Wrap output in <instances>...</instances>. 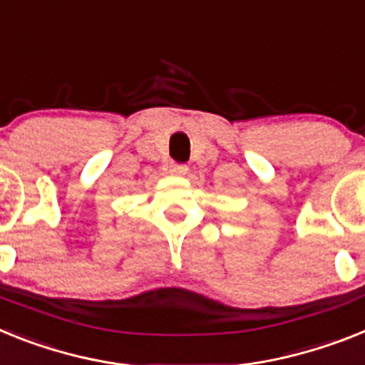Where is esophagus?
<instances>
[{
    "instance_id": "obj_1",
    "label": "esophagus",
    "mask_w": 365,
    "mask_h": 365,
    "mask_svg": "<svg viewBox=\"0 0 365 365\" xmlns=\"http://www.w3.org/2000/svg\"><path fill=\"white\" fill-rule=\"evenodd\" d=\"M168 170H170V174H187V165H183V163H170V167H168Z\"/></svg>"
}]
</instances>
